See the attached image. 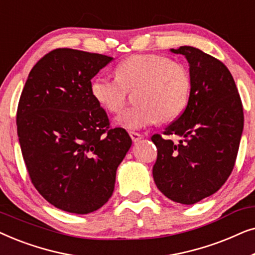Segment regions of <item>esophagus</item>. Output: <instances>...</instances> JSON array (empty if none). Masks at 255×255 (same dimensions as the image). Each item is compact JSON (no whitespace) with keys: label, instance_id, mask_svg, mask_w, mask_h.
Wrapping results in <instances>:
<instances>
[{"label":"esophagus","instance_id":"34e87169","mask_svg":"<svg viewBox=\"0 0 255 255\" xmlns=\"http://www.w3.org/2000/svg\"><path fill=\"white\" fill-rule=\"evenodd\" d=\"M130 137L133 142H137L142 138L140 133H138V132H134V131H130Z\"/></svg>","mask_w":255,"mask_h":255}]
</instances>
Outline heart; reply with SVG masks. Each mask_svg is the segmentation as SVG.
Here are the masks:
<instances>
[{
  "instance_id": "b5f03b06",
  "label": "heart",
  "mask_w": 255,
  "mask_h": 255,
  "mask_svg": "<svg viewBox=\"0 0 255 255\" xmlns=\"http://www.w3.org/2000/svg\"><path fill=\"white\" fill-rule=\"evenodd\" d=\"M193 79L186 65L165 55L133 54L117 67V78L99 75L90 92L94 100L111 114L127 106L128 94L135 93L137 107L116 118L118 127L139 130L156 122H172L189 103Z\"/></svg>"
}]
</instances>
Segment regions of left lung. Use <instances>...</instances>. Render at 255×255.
Here are the masks:
<instances>
[{"mask_svg": "<svg viewBox=\"0 0 255 255\" xmlns=\"http://www.w3.org/2000/svg\"><path fill=\"white\" fill-rule=\"evenodd\" d=\"M170 51L187 58L193 88L186 110L165 128L163 137L152 135L158 149L153 179L169 200L195 204L221 189L235 167L243 103L222 61L193 46Z\"/></svg>", "mask_w": 255, "mask_h": 255, "instance_id": "1", "label": "left lung"}]
</instances>
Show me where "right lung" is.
Here are the masks:
<instances>
[{
    "label": "right lung",
    "mask_w": 255,
    "mask_h": 255,
    "mask_svg": "<svg viewBox=\"0 0 255 255\" xmlns=\"http://www.w3.org/2000/svg\"><path fill=\"white\" fill-rule=\"evenodd\" d=\"M114 58L57 48L33 68L17 108V134L31 182L48 203L86 215L114 193L116 170L131 147L94 100L92 79Z\"/></svg>",
    "instance_id": "right-lung-1"
}]
</instances>
